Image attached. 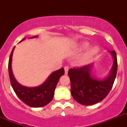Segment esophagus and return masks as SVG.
<instances>
[{
  "instance_id": "obj_1",
  "label": "esophagus",
  "mask_w": 127,
  "mask_h": 127,
  "mask_svg": "<svg viewBox=\"0 0 127 127\" xmlns=\"http://www.w3.org/2000/svg\"><path fill=\"white\" fill-rule=\"evenodd\" d=\"M65 69V74L67 75L68 74V71H69V67H67V66H65L64 67Z\"/></svg>"
}]
</instances>
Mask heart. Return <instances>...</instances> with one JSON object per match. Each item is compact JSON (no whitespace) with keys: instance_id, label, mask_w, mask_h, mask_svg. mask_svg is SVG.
<instances>
[{"instance_id":"1","label":"heart","mask_w":127,"mask_h":127,"mask_svg":"<svg viewBox=\"0 0 127 127\" xmlns=\"http://www.w3.org/2000/svg\"><path fill=\"white\" fill-rule=\"evenodd\" d=\"M88 46H89V44L88 42H83L79 46L78 49H79V51H84L86 49H87ZM98 49L97 46H93L90 48L85 53V60H88L90 58H92L94 56H95L98 53Z\"/></svg>"}]
</instances>
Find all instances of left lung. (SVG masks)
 I'll return each mask as SVG.
<instances>
[{
    "label": "left lung",
    "instance_id": "1",
    "mask_svg": "<svg viewBox=\"0 0 127 127\" xmlns=\"http://www.w3.org/2000/svg\"><path fill=\"white\" fill-rule=\"evenodd\" d=\"M113 58L109 73L103 79H97L92 74L93 64L80 68L70 69V92L76 101L84 105H91L102 101L113 87L117 73V58L115 51H109Z\"/></svg>",
    "mask_w": 127,
    "mask_h": 127
}]
</instances>
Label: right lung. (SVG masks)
<instances>
[{
	"label": "right lung",
	"instance_id": "add662e5",
	"mask_svg": "<svg viewBox=\"0 0 127 127\" xmlns=\"http://www.w3.org/2000/svg\"><path fill=\"white\" fill-rule=\"evenodd\" d=\"M37 37V35H35L30 38H35ZM25 38L22 39L20 42L25 40ZM14 48L15 47L13 48L10 55L8 64L10 81L14 92L20 100H22L25 104L30 107H41L45 106L52 100L55 94V90L59 79L62 76L64 75V69L61 68L59 70L53 72L46 80L39 86L35 87L23 86L15 79L12 70L11 63Z\"/></svg>",
	"mask_w": 127,
	"mask_h": 127
}]
</instances>
